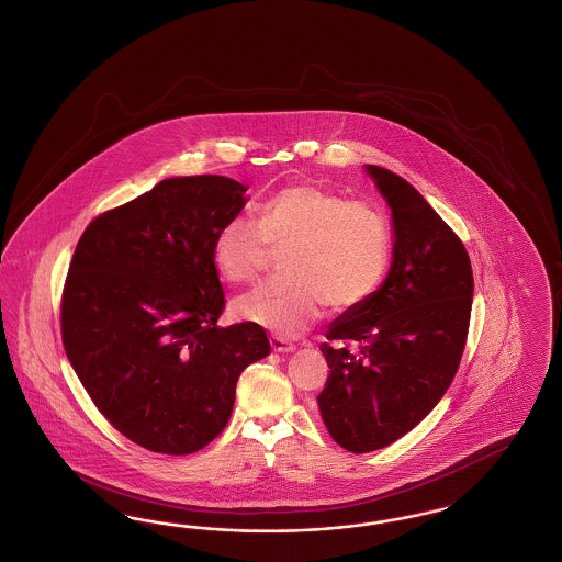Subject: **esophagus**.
I'll return each instance as SVG.
<instances>
[{
    "mask_svg": "<svg viewBox=\"0 0 562 562\" xmlns=\"http://www.w3.org/2000/svg\"><path fill=\"white\" fill-rule=\"evenodd\" d=\"M270 345L273 352H292L294 350V345H292L291 340H286L282 336H271Z\"/></svg>",
    "mask_w": 562,
    "mask_h": 562,
    "instance_id": "esophagus-1",
    "label": "esophagus"
}]
</instances>
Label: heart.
Instances as JSON below:
<instances>
[{"label":"heart","mask_w":562,"mask_h":562,"mask_svg":"<svg viewBox=\"0 0 562 562\" xmlns=\"http://www.w3.org/2000/svg\"><path fill=\"white\" fill-rule=\"evenodd\" d=\"M276 249L289 247L286 278L240 296L234 313L278 336L313 324L322 305L347 311L363 305L384 280L392 228L378 205L349 201L313 184H294L268 196L247 215L226 220L213 236V266L231 284L259 278Z\"/></svg>","instance_id":"1"}]
</instances>
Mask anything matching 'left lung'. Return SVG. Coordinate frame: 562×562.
<instances>
[{
	"label": "left lung",
	"mask_w": 562,
	"mask_h": 562,
	"mask_svg": "<svg viewBox=\"0 0 562 562\" xmlns=\"http://www.w3.org/2000/svg\"><path fill=\"white\" fill-rule=\"evenodd\" d=\"M392 213L382 286L329 324L317 396L334 442L350 452L392 445L440 403L461 363L473 271L459 236L405 178L366 166Z\"/></svg>",
	"instance_id": "left-lung-1"
}]
</instances>
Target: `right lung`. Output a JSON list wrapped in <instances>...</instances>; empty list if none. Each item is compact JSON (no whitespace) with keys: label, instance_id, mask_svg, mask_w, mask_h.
<instances>
[{"label":"right lung","instance_id":"obj_1","mask_svg":"<svg viewBox=\"0 0 562 562\" xmlns=\"http://www.w3.org/2000/svg\"><path fill=\"white\" fill-rule=\"evenodd\" d=\"M226 176L166 178L95 217L61 294V340L101 415L135 445L191 454L233 415L243 369L270 355L261 326H217L213 236L247 203Z\"/></svg>","mask_w":562,"mask_h":562}]
</instances>
